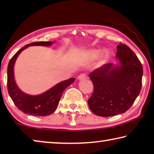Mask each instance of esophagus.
Returning a JSON list of instances; mask_svg holds the SVG:
<instances>
[{"instance_id":"obj_1","label":"esophagus","mask_w":154,"mask_h":154,"mask_svg":"<svg viewBox=\"0 0 154 154\" xmlns=\"http://www.w3.org/2000/svg\"><path fill=\"white\" fill-rule=\"evenodd\" d=\"M85 78H86V75H85V74H81V75H79V76L77 77V79L78 80H83V79H85Z\"/></svg>"}]
</instances>
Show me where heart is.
<instances>
[{
  "mask_svg": "<svg viewBox=\"0 0 154 154\" xmlns=\"http://www.w3.org/2000/svg\"><path fill=\"white\" fill-rule=\"evenodd\" d=\"M108 51L107 49H104L103 50H99L97 49H90L89 51H87V53L85 54V58L88 60L92 61L94 60L99 56L101 59H104L107 57L108 56Z\"/></svg>",
  "mask_w": 154,
  "mask_h": 154,
  "instance_id": "heart-1",
  "label": "heart"
}]
</instances>
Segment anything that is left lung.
Listing matches in <instances>:
<instances>
[{
	"label": "left lung",
	"mask_w": 154,
	"mask_h": 154,
	"mask_svg": "<svg viewBox=\"0 0 154 154\" xmlns=\"http://www.w3.org/2000/svg\"><path fill=\"white\" fill-rule=\"evenodd\" d=\"M118 63L104 64L90 74L94 92L88 99L96 116H114L130 108L141 90L143 66L133 51L123 43L117 46Z\"/></svg>",
	"instance_id": "left-lung-1"
}]
</instances>
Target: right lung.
<instances>
[{
    "label": "right lung",
    "instance_id": "1",
    "mask_svg": "<svg viewBox=\"0 0 154 154\" xmlns=\"http://www.w3.org/2000/svg\"><path fill=\"white\" fill-rule=\"evenodd\" d=\"M55 41H40L32 43L20 49L12 57L7 67V88L12 100L21 111L35 116H47L56 111L62 93L74 82L75 78L62 81L50 89L38 95H30L21 90L17 86L14 76V66L21 52L30 46H51Z\"/></svg>",
    "mask_w": 154,
    "mask_h": 154
}]
</instances>
